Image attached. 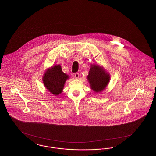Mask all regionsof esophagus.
Masks as SVG:
<instances>
[{"instance_id":"1","label":"esophagus","mask_w":156,"mask_h":156,"mask_svg":"<svg viewBox=\"0 0 156 156\" xmlns=\"http://www.w3.org/2000/svg\"><path fill=\"white\" fill-rule=\"evenodd\" d=\"M75 77L76 78H79V77H80V74H79L78 73H76L75 74Z\"/></svg>"}]
</instances>
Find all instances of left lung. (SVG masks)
Wrapping results in <instances>:
<instances>
[{"instance_id": "left-lung-1", "label": "left lung", "mask_w": 156, "mask_h": 156, "mask_svg": "<svg viewBox=\"0 0 156 156\" xmlns=\"http://www.w3.org/2000/svg\"><path fill=\"white\" fill-rule=\"evenodd\" d=\"M91 89L95 92L103 90L109 81V75L104 72L103 69L98 66H92L87 76Z\"/></svg>"}]
</instances>
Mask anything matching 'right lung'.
I'll return each mask as SVG.
<instances>
[{"instance_id":"add662e5","label":"right lung","mask_w":156,"mask_h":156,"mask_svg":"<svg viewBox=\"0 0 156 156\" xmlns=\"http://www.w3.org/2000/svg\"><path fill=\"white\" fill-rule=\"evenodd\" d=\"M68 76L62 71L59 66L48 69L43 78L45 87L52 94L58 95L61 93Z\"/></svg>"}]
</instances>
